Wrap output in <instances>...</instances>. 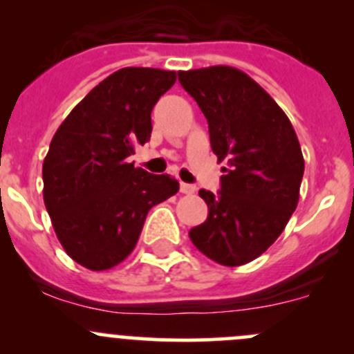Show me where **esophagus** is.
I'll return each mask as SVG.
<instances>
[{"label":"esophagus","instance_id":"esophagus-1","mask_svg":"<svg viewBox=\"0 0 354 354\" xmlns=\"http://www.w3.org/2000/svg\"><path fill=\"white\" fill-rule=\"evenodd\" d=\"M180 192H181V194L192 195V194H195V192H197V187H195V185L183 183V181H181V183H180Z\"/></svg>","mask_w":354,"mask_h":354}]
</instances>
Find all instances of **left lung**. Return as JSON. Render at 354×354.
Segmentation results:
<instances>
[{
  "mask_svg": "<svg viewBox=\"0 0 354 354\" xmlns=\"http://www.w3.org/2000/svg\"><path fill=\"white\" fill-rule=\"evenodd\" d=\"M209 123L210 147L226 162L221 192L200 190L209 216L190 240L214 262L238 267L262 255L286 227L305 160L289 118L238 68L178 71Z\"/></svg>",
  "mask_w": 354,
  "mask_h": 354,
  "instance_id": "obj_1",
  "label": "left lung"
}]
</instances>
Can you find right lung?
<instances>
[{"instance_id": "right-lung-1", "label": "right lung", "mask_w": 354, "mask_h": 354, "mask_svg": "<svg viewBox=\"0 0 354 354\" xmlns=\"http://www.w3.org/2000/svg\"><path fill=\"white\" fill-rule=\"evenodd\" d=\"M176 71L128 66L68 114L42 164L44 203L59 243L91 270L113 269L137 245L149 210L180 188L169 174L128 162L151 138V113Z\"/></svg>"}]
</instances>
